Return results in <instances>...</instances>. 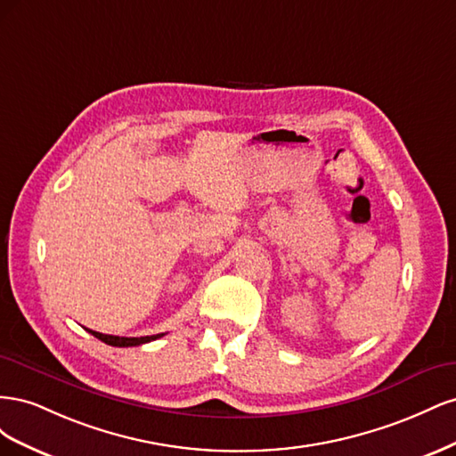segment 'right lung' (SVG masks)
Masks as SVG:
<instances>
[{"label":"right lung","instance_id":"right-lung-1","mask_svg":"<svg viewBox=\"0 0 456 456\" xmlns=\"http://www.w3.org/2000/svg\"><path fill=\"white\" fill-rule=\"evenodd\" d=\"M89 333L93 335V337H96L99 340H102V342H106V344H110V346H119V348H127V346H141V344H146V342H150V340H156V338H159V337H163V333L161 335H151V337H114V335H102V333H96V330H91V329H87Z\"/></svg>","mask_w":456,"mask_h":456}]
</instances>
